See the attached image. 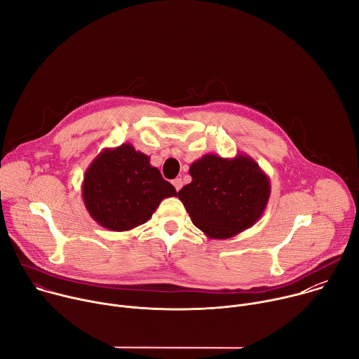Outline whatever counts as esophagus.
<instances>
[{
  "instance_id": "1",
  "label": "esophagus",
  "mask_w": 359,
  "mask_h": 359,
  "mask_svg": "<svg viewBox=\"0 0 359 359\" xmlns=\"http://www.w3.org/2000/svg\"><path fill=\"white\" fill-rule=\"evenodd\" d=\"M172 183H173V186H175L176 191H179V190L182 189V184H183V183H182V179H175Z\"/></svg>"
}]
</instances>
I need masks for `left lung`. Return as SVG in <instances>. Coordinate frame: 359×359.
<instances>
[{
	"label": "left lung",
	"mask_w": 359,
	"mask_h": 359,
	"mask_svg": "<svg viewBox=\"0 0 359 359\" xmlns=\"http://www.w3.org/2000/svg\"><path fill=\"white\" fill-rule=\"evenodd\" d=\"M189 173L191 182L177 196L193 224L208 237L231 238L263 216L271 184L248 155H204L190 165Z\"/></svg>",
	"instance_id": "1"
}]
</instances>
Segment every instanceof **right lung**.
<instances>
[{
  "label": "right lung",
  "instance_id": "add662e5",
  "mask_svg": "<svg viewBox=\"0 0 359 359\" xmlns=\"http://www.w3.org/2000/svg\"><path fill=\"white\" fill-rule=\"evenodd\" d=\"M177 196L159 169L130 143L105 147L83 175L82 198L89 216L112 231L146 223L163 198Z\"/></svg>",
  "mask_w": 359,
  "mask_h": 359
}]
</instances>
